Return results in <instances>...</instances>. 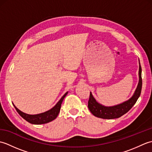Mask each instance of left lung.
<instances>
[{
    "label": "left lung",
    "instance_id": "8db88e82",
    "mask_svg": "<svg viewBox=\"0 0 152 152\" xmlns=\"http://www.w3.org/2000/svg\"><path fill=\"white\" fill-rule=\"evenodd\" d=\"M138 76H139V81H138L137 88L135 90L133 95L128 101H125L118 105L112 106H103L96 102L95 99L92 95V93L90 92L88 101V108L90 112L92 113V114L97 118L111 119L118 118L126 114L136 103L141 93L142 80V69L140 63Z\"/></svg>",
    "mask_w": 152,
    "mask_h": 152
}]
</instances>
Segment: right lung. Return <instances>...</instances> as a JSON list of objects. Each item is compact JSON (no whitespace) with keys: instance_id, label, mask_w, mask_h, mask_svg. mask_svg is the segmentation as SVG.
I'll list each match as a JSON object with an SVG mask.
<instances>
[{"instance_id":"1","label":"right lung","mask_w":152,"mask_h":152,"mask_svg":"<svg viewBox=\"0 0 152 152\" xmlns=\"http://www.w3.org/2000/svg\"><path fill=\"white\" fill-rule=\"evenodd\" d=\"M67 93L68 92H66L65 94L61 97V99L59 100V102H58L52 108L50 109V110L41 113V114H38L30 115V114H25V113L19 110L17 108V107H16L14 104H13V105H14V106L15 107L16 111L18 112V114L28 123H30V124H35V125L44 124L54 120V119L57 117V115L60 112L61 104H62L63 99L67 95Z\"/></svg>"}]
</instances>
